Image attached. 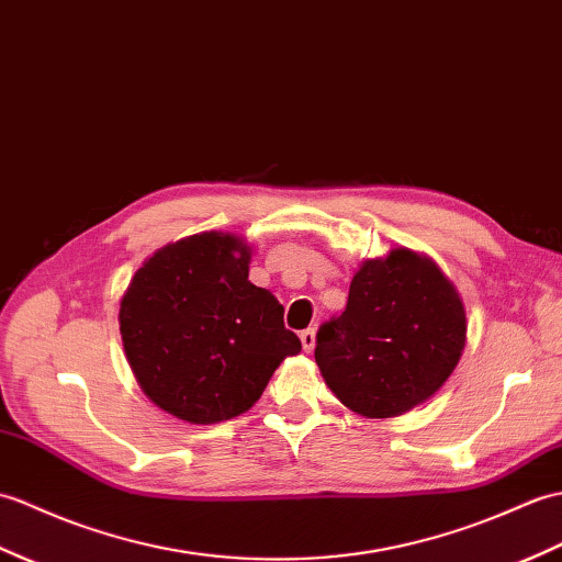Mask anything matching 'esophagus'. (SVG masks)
Segmentation results:
<instances>
[{"mask_svg":"<svg viewBox=\"0 0 562 562\" xmlns=\"http://www.w3.org/2000/svg\"><path fill=\"white\" fill-rule=\"evenodd\" d=\"M299 340H302L304 351H313V347H316V330H313V328L302 330V333H299Z\"/></svg>","mask_w":562,"mask_h":562,"instance_id":"1","label":"esophagus"}]
</instances>
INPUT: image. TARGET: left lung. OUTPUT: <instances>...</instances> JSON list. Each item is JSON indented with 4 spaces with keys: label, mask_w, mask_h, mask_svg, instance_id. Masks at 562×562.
Segmentation results:
<instances>
[{
    "label": "left lung",
    "mask_w": 562,
    "mask_h": 562,
    "mask_svg": "<svg viewBox=\"0 0 562 562\" xmlns=\"http://www.w3.org/2000/svg\"><path fill=\"white\" fill-rule=\"evenodd\" d=\"M464 342L460 292L434 258L400 246L359 266L347 308L321 325L316 363L347 409L390 419L438 393Z\"/></svg>",
    "instance_id": "obj_1"
}]
</instances>
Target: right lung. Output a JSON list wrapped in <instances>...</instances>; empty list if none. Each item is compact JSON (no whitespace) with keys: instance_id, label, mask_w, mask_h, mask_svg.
<instances>
[{"instance_id":"1","label":"right lung","mask_w":562,"mask_h":562,"mask_svg":"<svg viewBox=\"0 0 562 562\" xmlns=\"http://www.w3.org/2000/svg\"><path fill=\"white\" fill-rule=\"evenodd\" d=\"M251 246L201 232L143 260L120 302L124 355L146 397L187 424L249 412L302 351L282 304L249 280Z\"/></svg>"}]
</instances>
